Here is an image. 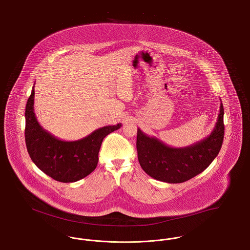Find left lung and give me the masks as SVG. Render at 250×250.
I'll return each instance as SVG.
<instances>
[{"label": "left lung", "instance_id": "obj_1", "mask_svg": "<svg viewBox=\"0 0 250 250\" xmlns=\"http://www.w3.org/2000/svg\"><path fill=\"white\" fill-rule=\"evenodd\" d=\"M224 110L220 103L218 120L207 138L190 146L174 148L138 128L137 150L140 167L150 177L167 183H181L208 167L220 152Z\"/></svg>", "mask_w": 250, "mask_h": 250}]
</instances>
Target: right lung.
<instances>
[{
  "mask_svg": "<svg viewBox=\"0 0 250 250\" xmlns=\"http://www.w3.org/2000/svg\"><path fill=\"white\" fill-rule=\"evenodd\" d=\"M34 85L26 105L25 140L32 162L44 174L60 182H75L97 167L103 139L122 124L106 125L78 140H60L44 129L34 113Z\"/></svg>",
  "mask_w": 250,
  "mask_h": 250,
  "instance_id": "right-lung-1",
  "label": "right lung"
}]
</instances>
